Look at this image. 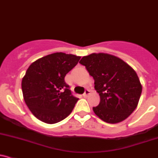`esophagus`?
Returning a JSON list of instances; mask_svg holds the SVG:
<instances>
[{
    "instance_id": "esophagus-1",
    "label": "esophagus",
    "mask_w": 158,
    "mask_h": 158,
    "mask_svg": "<svg viewBox=\"0 0 158 158\" xmlns=\"http://www.w3.org/2000/svg\"><path fill=\"white\" fill-rule=\"evenodd\" d=\"M89 94H90V91H89V89H87V90H85V93L83 94V96L85 98H86L88 97V95H89Z\"/></svg>"
}]
</instances>
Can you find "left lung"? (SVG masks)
<instances>
[{
    "mask_svg": "<svg viewBox=\"0 0 158 158\" xmlns=\"http://www.w3.org/2000/svg\"><path fill=\"white\" fill-rule=\"evenodd\" d=\"M94 79L100 103L93 111L103 121L117 123L126 119L139 104L142 86L135 71L120 58L93 53L79 61Z\"/></svg>",
    "mask_w": 158,
    "mask_h": 158,
    "instance_id": "1",
    "label": "left lung"
}]
</instances>
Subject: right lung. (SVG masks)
Returning a JSON list of instances; mask_svg holds the SVG:
<instances>
[{"instance_id":"obj_1","label":"right lung","mask_w":158,"mask_h":158,"mask_svg":"<svg viewBox=\"0 0 158 158\" xmlns=\"http://www.w3.org/2000/svg\"><path fill=\"white\" fill-rule=\"evenodd\" d=\"M80 58L57 52L39 58L29 66L22 79L23 98L39 120L57 123L71 114L79 98L73 95L64 78Z\"/></svg>"}]
</instances>
